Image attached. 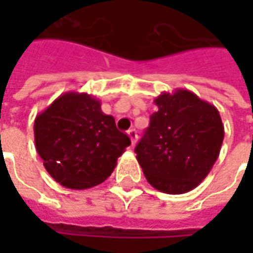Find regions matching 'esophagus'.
<instances>
[{"label":"esophagus","mask_w":253,"mask_h":253,"mask_svg":"<svg viewBox=\"0 0 253 253\" xmlns=\"http://www.w3.org/2000/svg\"><path fill=\"white\" fill-rule=\"evenodd\" d=\"M128 136L131 138L132 145H135V143H136V141H138V132H136V129H135V128L129 129V131H128Z\"/></svg>","instance_id":"esophagus-1"}]
</instances>
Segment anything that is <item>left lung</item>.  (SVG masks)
<instances>
[{
	"label": "left lung",
	"instance_id": "1",
	"mask_svg": "<svg viewBox=\"0 0 253 253\" xmlns=\"http://www.w3.org/2000/svg\"><path fill=\"white\" fill-rule=\"evenodd\" d=\"M158 111L135 148L152 187L168 194L196 189L218 159L224 125L218 110L189 90L162 92Z\"/></svg>",
	"mask_w": 253,
	"mask_h": 253
}]
</instances>
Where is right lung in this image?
<instances>
[{"label": "right lung", "mask_w": 253, "mask_h": 253, "mask_svg": "<svg viewBox=\"0 0 253 253\" xmlns=\"http://www.w3.org/2000/svg\"><path fill=\"white\" fill-rule=\"evenodd\" d=\"M35 145L44 169L67 189L102 183L131 145L101 102L87 92H64L35 118Z\"/></svg>", "instance_id": "add662e5"}]
</instances>
